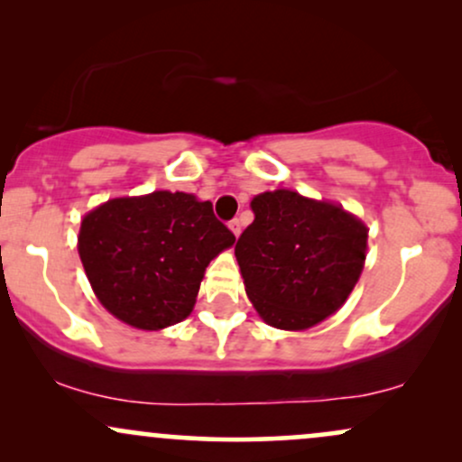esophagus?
Wrapping results in <instances>:
<instances>
[{"label": "esophagus", "mask_w": 462, "mask_h": 462, "mask_svg": "<svg viewBox=\"0 0 462 462\" xmlns=\"http://www.w3.org/2000/svg\"><path fill=\"white\" fill-rule=\"evenodd\" d=\"M227 227H230V230H232V235H235V236H238V235H241V219H232L230 221V224H227Z\"/></svg>", "instance_id": "obj_1"}]
</instances>
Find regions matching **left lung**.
<instances>
[{"instance_id": "obj_1", "label": "left lung", "mask_w": 462, "mask_h": 462, "mask_svg": "<svg viewBox=\"0 0 462 462\" xmlns=\"http://www.w3.org/2000/svg\"><path fill=\"white\" fill-rule=\"evenodd\" d=\"M235 256L254 309L280 330H306L346 304L367 256V227L341 206L289 189L252 199Z\"/></svg>"}]
</instances>
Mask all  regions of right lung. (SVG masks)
<instances>
[{"label": "right lung", "mask_w": 462, "mask_h": 462, "mask_svg": "<svg viewBox=\"0 0 462 462\" xmlns=\"http://www.w3.org/2000/svg\"><path fill=\"white\" fill-rule=\"evenodd\" d=\"M235 241L210 201L153 190L91 210L78 252L110 315L139 330H162L187 319L208 263Z\"/></svg>", "instance_id": "add662e5"}]
</instances>
